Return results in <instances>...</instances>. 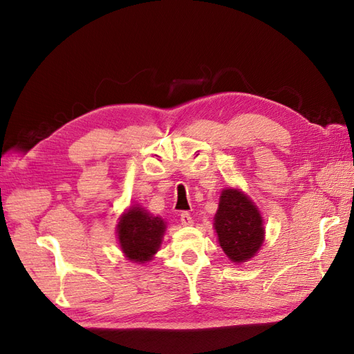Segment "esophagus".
Returning a JSON list of instances; mask_svg holds the SVG:
<instances>
[{
    "instance_id": "1",
    "label": "esophagus",
    "mask_w": 354,
    "mask_h": 354,
    "mask_svg": "<svg viewBox=\"0 0 354 354\" xmlns=\"http://www.w3.org/2000/svg\"><path fill=\"white\" fill-rule=\"evenodd\" d=\"M180 221H181V224H183V226H192V224H194V218H192L190 214L186 212V211L180 214Z\"/></svg>"
}]
</instances>
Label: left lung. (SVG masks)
Segmentation results:
<instances>
[{
  "label": "left lung",
  "mask_w": 354,
  "mask_h": 354,
  "mask_svg": "<svg viewBox=\"0 0 354 354\" xmlns=\"http://www.w3.org/2000/svg\"><path fill=\"white\" fill-rule=\"evenodd\" d=\"M214 229L224 254L233 263L251 260L264 241L261 214L239 189L221 192Z\"/></svg>",
  "instance_id": "8db88e82"
}]
</instances>
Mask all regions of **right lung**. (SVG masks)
Returning <instances> with one entry per match:
<instances>
[{"mask_svg": "<svg viewBox=\"0 0 354 354\" xmlns=\"http://www.w3.org/2000/svg\"><path fill=\"white\" fill-rule=\"evenodd\" d=\"M165 221L140 205L124 212L116 226L121 250L130 261L146 263L158 252L165 233Z\"/></svg>", "mask_w": 354, "mask_h": 354, "instance_id": "right-lung-1", "label": "right lung"}]
</instances>
